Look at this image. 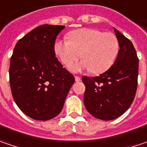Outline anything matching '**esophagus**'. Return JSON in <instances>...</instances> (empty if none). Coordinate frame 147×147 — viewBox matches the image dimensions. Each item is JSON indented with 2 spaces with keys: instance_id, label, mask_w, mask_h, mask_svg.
<instances>
[{
  "instance_id": "1",
  "label": "esophagus",
  "mask_w": 147,
  "mask_h": 147,
  "mask_svg": "<svg viewBox=\"0 0 147 147\" xmlns=\"http://www.w3.org/2000/svg\"><path fill=\"white\" fill-rule=\"evenodd\" d=\"M75 80H76V82H80V81H81V77L78 76H75Z\"/></svg>"
}]
</instances>
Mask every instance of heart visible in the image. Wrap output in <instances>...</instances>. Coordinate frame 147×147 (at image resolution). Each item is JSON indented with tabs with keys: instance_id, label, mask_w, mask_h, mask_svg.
<instances>
[{
	"instance_id": "obj_1",
	"label": "heart",
	"mask_w": 147,
	"mask_h": 147,
	"mask_svg": "<svg viewBox=\"0 0 147 147\" xmlns=\"http://www.w3.org/2000/svg\"><path fill=\"white\" fill-rule=\"evenodd\" d=\"M68 37L69 40L56 39L53 49L66 66L72 65L82 56V61L71 67L73 71L90 70L92 73H101L108 70L117 59L119 41L111 32L82 28L70 32Z\"/></svg>"
}]
</instances>
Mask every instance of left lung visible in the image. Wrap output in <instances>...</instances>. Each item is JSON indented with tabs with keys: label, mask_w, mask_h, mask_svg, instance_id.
Listing matches in <instances>:
<instances>
[{
	"label": "left lung",
	"mask_w": 147,
	"mask_h": 147,
	"mask_svg": "<svg viewBox=\"0 0 147 147\" xmlns=\"http://www.w3.org/2000/svg\"><path fill=\"white\" fill-rule=\"evenodd\" d=\"M120 50L116 61L98 76H82L84 104L94 117L111 121L125 112L136 96L139 60L133 44L114 28Z\"/></svg>",
	"instance_id": "obj_1"
}]
</instances>
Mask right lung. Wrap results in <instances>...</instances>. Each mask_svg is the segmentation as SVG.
Segmentation results:
<instances>
[{"instance_id":"right-lung-1","label":"right lung","mask_w":147,"mask_h":147,"mask_svg":"<svg viewBox=\"0 0 147 147\" xmlns=\"http://www.w3.org/2000/svg\"><path fill=\"white\" fill-rule=\"evenodd\" d=\"M64 28L52 25L36 27L17 41L11 57L9 76L13 99L34 120L56 117L75 82L53 49L57 35Z\"/></svg>"}]
</instances>
